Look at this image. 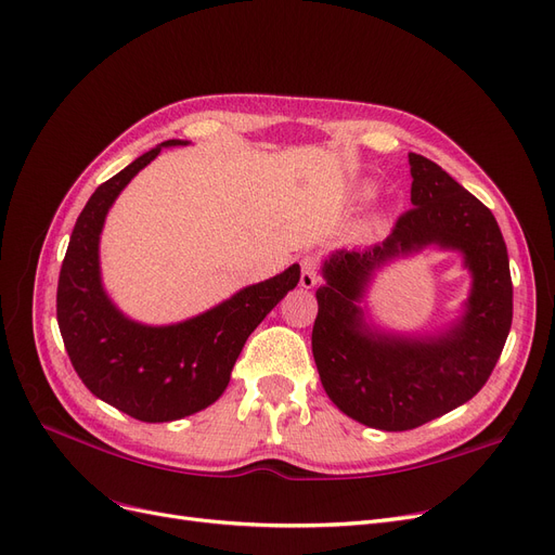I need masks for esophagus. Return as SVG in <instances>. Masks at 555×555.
Here are the masks:
<instances>
[{
	"mask_svg": "<svg viewBox=\"0 0 555 555\" xmlns=\"http://www.w3.org/2000/svg\"><path fill=\"white\" fill-rule=\"evenodd\" d=\"M300 286L305 289H314L317 282H319V269H321V261L317 255H305L300 261Z\"/></svg>",
	"mask_w": 555,
	"mask_h": 555,
	"instance_id": "1",
	"label": "esophagus"
}]
</instances>
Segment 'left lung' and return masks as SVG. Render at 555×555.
I'll list each match as a JSON object with an SVG mask.
<instances>
[{
  "instance_id": "8db88e82",
  "label": "left lung",
  "mask_w": 555,
  "mask_h": 555,
  "mask_svg": "<svg viewBox=\"0 0 555 555\" xmlns=\"http://www.w3.org/2000/svg\"><path fill=\"white\" fill-rule=\"evenodd\" d=\"M412 209L366 250H337L323 263L312 352L323 389L369 428L412 430L474 398L490 378L513 325V280L494 214L435 162L410 152ZM430 242L460 249L475 275L468 312L444 336H373L357 302L373 268Z\"/></svg>"
}]
</instances>
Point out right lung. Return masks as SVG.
<instances>
[{"instance_id": "right-lung-1", "label": "right lung", "mask_w": 555, "mask_h": 555, "mask_svg": "<svg viewBox=\"0 0 555 555\" xmlns=\"http://www.w3.org/2000/svg\"><path fill=\"white\" fill-rule=\"evenodd\" d=\"M164 145L186 143L164 141L95 189L75 223L56 289L59 330L81 383L104 403L147 424L182 418L218 401L250 332L300 280L294 263L177 325L125 319L102 289L100 232L118 193Z\"/></svg>"}]
</instances>
